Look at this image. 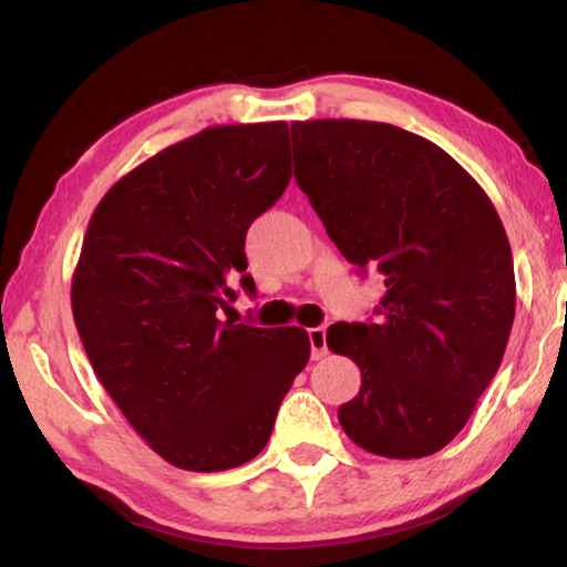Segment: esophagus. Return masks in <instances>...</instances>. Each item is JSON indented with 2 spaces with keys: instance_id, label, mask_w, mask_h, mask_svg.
I'll return each instance as SVG.
<instances>
[{
  "instance_id": "obj_1",
  "label": "esophagus",
  "mask_w": 567,
  "mask_h": 567,
  "mask_svg": "<svg viewBox=\"0 0 567 567\" xmlns=\"http://www.w3.org/2000/svg\"><path fill=\"white\" fill-rule=\"evenodd\" d=\"M307 338H310L312 360H320V358H324V354H328V330L312 328V330H307Z\"/></svg>"
}]
</instances>
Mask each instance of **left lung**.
I'll return each instance as SVG.
<instances>
[{"label":"left lung","mask_w":567,"mask_h":567,"mask_svg":"<svg viewBox=\"0 0 567 567\" xmlns=\"http://www.w3.org/2000/svg\"><path fill=\"white\" fill-rule=\"evenodd\" d=\"M295 179L344 260L385 275L378 322L328 348L362 385L338 410L354 445L392 460L443 450L495 378L515 318L505 227L485 189L425 137L385 122H292Z\"/></svg>","instance_id":"obj_1"}]
</instances>
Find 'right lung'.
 <instances>
[{"mask_svg":"<svg viewBox=\"0 0 567 567\" xmlns=\"http://www.w3.org/2000/svg\"><path fill=\"white\" fill-rule=\"evenodd\" d=\"M287 122L217 124L114 182L72 275V315L104 390L142 440L192 473L267 445L310 360L302 328L223 320L252 292L245 235L290 182Z\"/></svg>","mask_w":567,"mask_h":567,"instance_id":"add662e5","label":"right lung"}]
</instances>
